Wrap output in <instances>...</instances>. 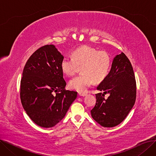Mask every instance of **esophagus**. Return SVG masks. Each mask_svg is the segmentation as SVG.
<instances>
[{
    "label": "esophagus",
    "mask_w": 156,
    "mask_h": 156,
    "mask_svg": "<svg viewBox=\"0 0 156 156\" xmlns=\"http://www.w3.org/2000/svg\"><path fill=\"white\" fill-rule=\"evenodd\" d=\"M78 95H79V96H80V97H85V96H86L87 95V94H83V93H78Z\"/></svg>",
    "instance_id": "obj_1"
}]
</instances>
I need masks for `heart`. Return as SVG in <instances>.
I'll use <instances>...</instances> for the list:
<instances>
[{
	"label": "heart",
	"instance_id": "b5f03b06",
	"mask_svg": "<svg viewBox=\"0 0 156 156\" xmlns=\"http://www.w3.org/2000/svg\"><path fill=\"white\" fill-rule=\"evenodd\" d=\"M71 57L62 59L61 67L64 74L72 76L80 68L83 74L69 81V87L79 92H86L94 81H103L109 73L111 59L109 54L90 46L84 45L76 48Z\"/></svg>",
	"mask_w": 156,
	"mask_h": 156
}]
</instances>
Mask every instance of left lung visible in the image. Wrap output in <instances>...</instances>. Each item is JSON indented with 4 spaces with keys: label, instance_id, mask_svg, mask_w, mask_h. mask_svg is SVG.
<instances>
[{
    "label": "left lung",
    "instance_id": "8db88e82",
    "mask_svg": "<svg viewBox=\"0 0 156 156\" xmlns=\"http://www.w3.org/2000/svg\"><path fill=\"white\" fill-rule=\"evenodd\" d=\"M97 90L104 91L96 95V104L91 110L93 119L104 127H114L123 121L132 109L136 100V81L132 64L123 53L116 55L111 70ZM110 96L107 100L105 94Z\"/></svg>",
    "mask_w": 156,
    "mask_h": 156
}]
</instances>
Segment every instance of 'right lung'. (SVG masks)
Returning a JSON list of instances; mask_svg holds the SVG:
<instances>
[{
    "mask_svg": "<svg viewBox=\"0 0 156 156\" xmlns=\"http://www.w3.org/2000/svg\"><path fill=\"white\" fill-rule=\"evenodd\" d=\"M63 58L54 45H47L33 54L24 66L21 104L27 115L41 127L51 128L58 123L77 97L76 92L65 90L66 82L61 67Z\"/></svg>",
    "mask_w": 156,
    "mask_h": 156,
    "instance_id": "1",
    "label": "right lung"
}]
</instances>
